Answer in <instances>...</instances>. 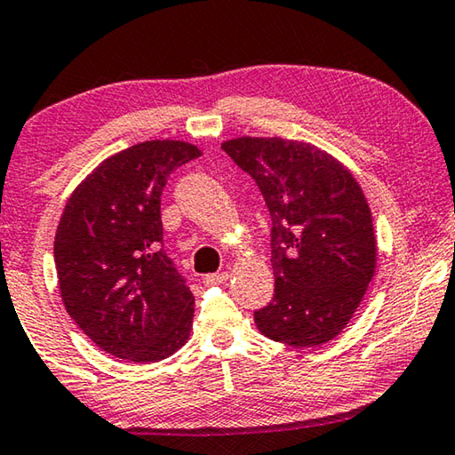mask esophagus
Returning <instances> with one entry per match:
<instances>
[{
	"mask_svg": "<svg viewBox=\"0 0 455 455\" xmlns=\"http://www.w3.org/2000/svg\"><path fill=\"white\" fill-rule=\"evenodd\" d=\"M227 279H228V273H227V271L211 273V275L204 277V283H206V285H222Z\"/></svg>",
	"mask_w": 455,
	"mask_h": 455,
	"instance_id": "1",
	"label": "esophagus"
}]
</instances>
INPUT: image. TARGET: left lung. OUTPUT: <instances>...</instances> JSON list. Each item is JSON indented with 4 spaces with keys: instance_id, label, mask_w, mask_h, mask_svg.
Returning <instances> with one entry per match:
<instances>
[{
    "instance_id": "1",
    "label": "left lung",
    "mask_w": 455,
    "mask_h": 455,
    "mask_svg": "<svg viewBox=\"0 0 455 455\" xmlns=\"http://www.w3.org/2000/svg\"><path fill=\"white\" fill-rule=\"evenodd\" d=\"M222 149L253 176L271 212L275 295L255 312L259 331L298 348L330 342L377 271L372 212L358 180L307 141L243 135Z\"/></svg>"
}]
</instances>
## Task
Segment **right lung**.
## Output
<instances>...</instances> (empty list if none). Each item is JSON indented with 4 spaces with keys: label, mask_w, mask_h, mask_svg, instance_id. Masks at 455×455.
<instances>
[{
    "label": "right lung",
    "mask_w": 455,
    "mask_h": 455,
    "mask_svg": "<svg viewBox=\"0 0 455 455\" xmlns=\"http://www.w3.org/2000/svg\"><path fill=\"white\" fill-rule=\"evenodd\" d=\"M200 154L182 140L137 143L100 162L64 204L60 298L107 355L148 364L188 342L194 295L164 251L160 196L172 172Z\"/></svg>",
    "instance_id": "right-lung-1"
}]
</instances>
